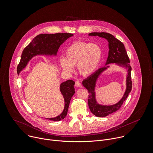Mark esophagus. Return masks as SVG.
I'll list each match as a JSON object with an SVG mask.
<instances>
[{
  "label": "esophagus",
  "instance_id": "34e87169",
  "mask_svg": "<svg viewBox=\"0 0 153 153\" xmlns=\"http://www.w3.org/2000/svg\"><path fill=\"white\" fill-rule=\"evenodd\" d=\"M75 86H76V87H79V88L82 87V85H81V84L79 81H76L75 82Z\"/></svg>",
  "mask_w": 153,
  "mask_h": 153
}]
</instances>
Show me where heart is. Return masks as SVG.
<instances>
[{
    "mask_svg": "<svg viewBox=\"0 0 153 153\" xmlns=\"http://www.w3.org/2000/svg\"><path fill=\"white\" fill-rule=\"evenodd\" d=\"M102 56L101 47L96 43L77 41L71 44L66 50V59L60 61L62 69L69 74L75 72L77 65L79 72L84 76H89L97 70Z\"/></svg>",
    "mask_w": 153,
    "mask_h": 153,
    "instance_id": "1",
    "label": "heart"
}]
</instances>
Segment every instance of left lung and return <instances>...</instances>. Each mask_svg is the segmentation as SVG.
<instances>
[{
	"instance_id": "1",
	"label": "left lung",
	"mask_w": 153,
	"mask_h": 153,
	"mask_svg": "<svg viewBox=\"0 0 153 153\" xmlns=\"http://www.w3.org/2000/svg\"><path fill=\"white\" fill-rule=\"evenodd\" d=\"M88 36H98L105 39L108 42L109 51L105 66L99 69L82 81V85L87 88L89 94L88 105L90 111L97 117H105L118 110L131 91L132 88V82L131 80V67L130 65V59L124 44L116 39L113 35L107 33H91L88 34ZM110 64H115L126 70V87L124 95L117 103L112 105H104L97 102L95 90L98 78L103 72L110 67L107 66Z\"/></svg>"
}]
</instances>
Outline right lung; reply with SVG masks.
I'll return each instance as SVG.
<instances>
[{
	"mask_svg": "<svg viewBox=\"0 0 153 153\" xmlns=\"http://www.w3.org/2000/svg\"><path fill=\"white\" fill-rule=\"evenodd\" d=\"M74 35L69 33L42 34L36 36L23 51L20 62L17 66V74H19L27 65L30 60L37 55L45 56H56L59 46L66 40ZM75 81L68 79L59 85V91L64 101L65 107L62 113L55 117L46 118L53 121L63 119L67 115L70 101L75 93Z\"/></svg>",
	"mask_w": 153,
	"mask_h": 153,
	"instance_id": "add662e5",
	"label": "right lung"
}]
</instances>
